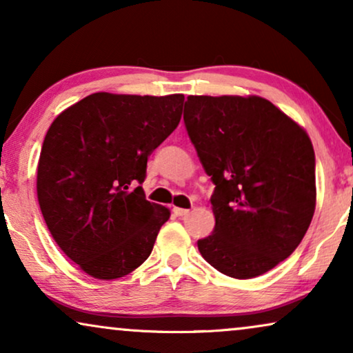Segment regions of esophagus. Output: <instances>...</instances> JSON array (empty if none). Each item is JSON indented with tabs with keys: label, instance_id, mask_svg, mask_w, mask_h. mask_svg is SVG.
<instances>
[{
	"label": "esophagus",
	"instance_id": "esophagus-1",
	"mask_svg": "<svg viewBox=\"0 0 353 353\" xmlns=\"http://www.w3.org/2000/svg\"><path fill=\"white\" fill-rule=\"evenodd\" d=\"M173 214L176 216H185L190 214V209H181V207H173Z\"/></svg>",
	"mask_w": 353,
	"mask_h": 353
}]
</instances>
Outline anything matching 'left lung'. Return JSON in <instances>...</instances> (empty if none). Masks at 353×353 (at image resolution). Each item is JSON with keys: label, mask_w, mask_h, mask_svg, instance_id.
Returning a JSON list of instances; mask_svg holds the SVG:
<instances>
[{"label": "left lung", "mask_w": 353, "mask_h": 353, "mask_svg": "<svg viewBox=\"0 0 353 353\" xmlns=\"http://www.w3.org/2000/svg\"><path fill=\"white\" fill-rule=\"evenodd\" d=\"M185 125L205 173L214 233L202 257L236 279L288 259L316 207L315 152L305 130L260 96H188Z\"/></svg>", "instance_id": "obj_1"}]
</instances>
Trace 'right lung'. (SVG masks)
Here are the masks:
<instances>
[{"label":"right lung","instance_id":"add662e5","mask_svg":"<svg viewBox=\"0 0 353 353\" xmlns=\"http://www.w3.org/2000/svg\"><path fill=\"white\" fill-rule=\"evenodd\" d=\"M183 94L93 93L57 115L37 168L48 230L86 274L122 278L149 257L170 210L141 183L156 148L178 127Z\"/></svg>","mask_w":353,"mask_h":353}]
</instances>
